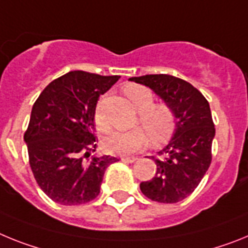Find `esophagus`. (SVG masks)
Returning <instances> with one entry per match:
<instances>
[{
    "instance_id": "esophagus-1",
    "label": "esophagus",
    "mask_w": 248,
    "mask_h": 248,
    "mask_svg": "<svg viewBox=\"0 0 248 248\" xmlns=\"http://www.w3.org/2000/svg\"><path fill=\"white\" fill-rule=\"evenodd\" d=\"M121 160L124 161V162H127V163H132V162H135V161L137 160V157H122Z\"/></svg>"
}]
</instances>
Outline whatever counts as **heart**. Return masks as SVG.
I'll return each instance as SVG.
<instances>
[{
  "label": "heart",
  "mask_w": 248,
  "mask_h": 248,
  "mask_svg": "<svg viewBox=\"0 0 248 248\" xmlns=\"http://www.w3.org/2000/svg\"><path fill=\"white\" fill-rule=\"evenodd\" d=\"M124 93L139 111L140 122L145 127L151 139L155 142H161L171 135L175 126L173 112L165 103H154V93L150 88L140 85H128L124 87ZM94 120L101 130L107 127L100 106L96 109ZM146 131L141 127L131 131H112L102 139V148L107 154L112 155L133 154L147 143Z\"/></svg>",
  "instance_id": "heart-1"
}]
</instances>
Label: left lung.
<instances>
[{
    "label": "left lung",
    "mask_w": 248,
    "mask_h": 248,
    "mask_svg": "<svg viewBox=\"0 0 248 248\" xmlns=\"http://www.w3.org/2000/svg\"><path fill=\"white\" fill-rule=\"evenodd\" d=\"M130 81L150 87L172 109L175 131L169 143L152 156L156 175L141 182L142 193L152 201L176 203L199 186L210 167L215 124L203 94L185 79L171 75H146Z\"/></svg>",
    "instance_id": "1"
}]
</instances>
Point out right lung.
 I'll list each match as a JSON object with an SVG mask.
<instances>
[{
  "mask_svg": "<svg viewBox=\"0 0 248 248\" xmlns=\"http://www.w3.org/2000/svg\"><path fill=\"white\" fill-rule=\"evenodd\" d=\"M118 78L71 71L49 83L34 102L23 140L34 178L52 201L64 206L92 201L106 169L118 161L107 155L90 157L96 151L98 97Z\"/></svg>",
  "mask_w": 248,
  "mask_h": 248,
  "instance_id": "right-lung-1",
  "label": "right lung"
}]
</instances>
